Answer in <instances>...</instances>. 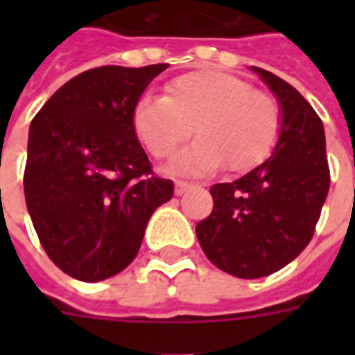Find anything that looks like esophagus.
<instances>
[{
  "instance_id": "obj_1",
  "label": "esophagus",
  "mask_w": 355,
  "mask_h": 355,
  "mask_svg": "<svg viewBox=\"0 0 355 355\" xmlns=\"http://www.w3.org/2000/svg\"><path fill=\"white\" fill-rule=\"evenodd\" d=\"M189 188H191V184H189V182H184V180H177V182H175V195H177V197H180V195L186 193Z\"/></svg>"
}]
</instances>
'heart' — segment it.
I'll use <instances>...</instances> for the list:
<instances>
[{
  "instance_id": "obj_1",
  "label": "heart",
  "mask_w": 355,
  "mask_h": 355,
  "mask_svg": "<svg viewBox=\"0 0 355 355\" xmlns=\"http://www.w3.org/2000/svg\"><path fill=\"white\" fill-rule=\"evenodd\" d=\"M199 138L173 156L167 169L205 175L228 164L247 171L270 155L280 116L275 101L221 69H197L173 79L164 96H141L132 110L139 141L156 158L171 155L193 132Z\"/></svg>"
}]
</instances>
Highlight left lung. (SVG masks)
Returning a JSON list of instances; mask_svg holds the SVG:
<instances>
[{
	"instance_id": "8db88e82",
	"label": "left lung",
	"mask_w": 355,
	"mask_h": 355,
	"mask_svg": "<svg viewBox=\"0 0 355 355\" xmlns=\"http://www.w3.org/2000/svg\"><path fill=\"white\" fill-rule=\"evenodd\" d=\"M280 107L278 141L263 164L216 184L214 210L195 227L206 258L237 278L269 276L302 252L330 189L322 121L300 92L250 66Z\"/></svg>"
}]
</instances>
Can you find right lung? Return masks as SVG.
Returning a JSON list of instances; mask_svg holds the SVG:
<instances>
[{
	"mask_svg": "<svg viewBox=\"0 0 355 355\" xmlns=\"http://www.w3.org/2000/svg\"><path fill=\"white\" fill-rule=\"evenodd\" d=\"M166 68L88 69L31 121L25 202L44 250L71 278L101 282L128 267L150 216L173 197L132 127L136 103Z\"/></svg>",
	"mask_w": 355,
	"mask_h": 355,
	"instance_id": "right-lung-1",
	"label": "right lung"
}]
</instances>
